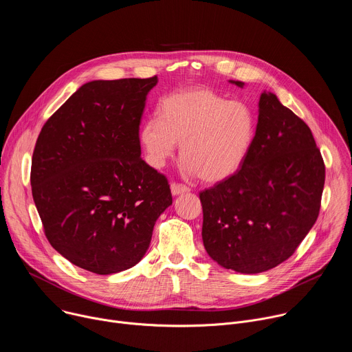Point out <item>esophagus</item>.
<instances>
[{
  "label": "esophagus",
  "mask_w": 352,
  "mask_h": 352,
  "mask_svg": "<svg viewBox=\"0 0 352 352\" xmlns=\"http://www.w3.org/2000/svg\"><path fill=\"white\" fill-rule=\"evenodd\" d=\"M189 190H190V188L186 186V185H184V184H177V182L171 184V192H173V195H182V193H186V192H189Z\"/></svg>",
  "instance_id": "34e87169"
}]
</instances>
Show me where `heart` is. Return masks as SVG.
<instances>
[{
    "instance_id": "1",
    "label": "heart",
    "mask_w": 352,
    "mask_h": 352,
    "mask_svg": "<svg viewBox=\"0 0 352 352\" xmlns=\"http://www.w3.org/2000/svg\"><path fill=\"white\" fill-rule=\"evenodd\" d=\"M255 136V117L242 102H228L206 87L166 96L157 118L147 120L139 142L150 166L163 168L181 144V159L190 173L206 182L235 174Z\"/></svg>"
}]
</instances>
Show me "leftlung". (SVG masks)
Segmentation results:
<instances>
[{"instance_id":"1","label":"left lung","mask_w":352,"mask_h":352,"mask_svg":"<svg viewBox=\"0 0 352 352\" xmlns=\"http://www.w3.org/2000/svg\"><path fill=\"white\" fill-rule=\"evenodd\" d=\"M324 173L309 126L276 94L262 93L245 162L235 174L199 193L209 256L243 274L287 261L319 216Z\"/></svg>"}]
</instances>
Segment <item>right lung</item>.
<instances>
[{"instance_id":"add662e5","label":"right lung","mask_w":352,"mask_h":352,"mask_svg":"<svg viewBox=\"0 0 352 352\" xmlns=\"http://www.w3.org/2000/svg\"><path fill=\"white\" fill-rule=\"evenodd\" d=\"M157 76L91 80L43 125L30 184L44 234L96 274L135 266L173 204L166 175L140 157L139 125Z\"/></svg>"}]
</instances>
